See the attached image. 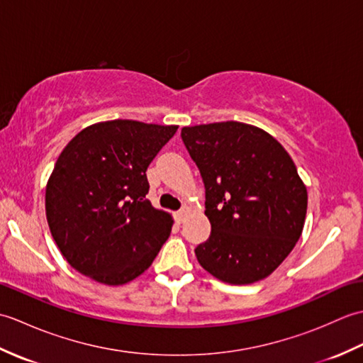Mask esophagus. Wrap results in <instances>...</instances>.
<instances>
[{"instance_id":"34e87169","label":"esophagus","mask_w":363,"mask_h":363,"mask_svg":"<svg viewBox=\"0 0 363 363\" xmlns=\"http://www.w3.org/2000/svg\"><path fill=\"white\" fill-rule=\"evenodd\" d=\"M187 212H189V207H182L181 211H177V212L174 213V217H176L177 223H182V221H184V218H186Z\"/></svg>"}]
</instances>
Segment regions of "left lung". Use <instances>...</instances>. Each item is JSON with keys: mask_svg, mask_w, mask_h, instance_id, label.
Here are the masks:
<instances>
[{"mask_svg": "<svg viewBox=\"0 0 363 363\" xmlns=\"http://www.w3.org/2000/svg\"><path fill=\"white\" fill-rule=\"evenodd\" d=\"M182 142L201 173L211 237L195 254L217 279H265L295 248L307 189L295 162L264 129L240 121L186 126Z\"/></svg>", "mask_w": 363, "mask_h": 363, "instance_id": "obj_1", "label": "left lung"}]
</instances>
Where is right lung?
<instances>
[{
  "label": "right lung",
  "instance_id": "obj_1",
  "mask_svg": "<svg viewBox=\"0 0 363 363\" xmlns=\"http://www.w3.org/2000/svg\"><path fill=\"white\" fill-rule=\"evenodd\" d=\"M177 126L135 120L95 123L60 152L46 184L51 235L76 272L123 285L148 269L173 218L148 199L146 168Z\"/></svg>",
  "mask_w": 363,
  "mask_h": 363
}]
</instances>
